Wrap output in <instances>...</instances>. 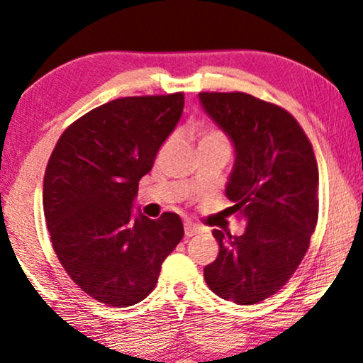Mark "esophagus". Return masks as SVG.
Masks as SVG:
<instances>
[{"label": "esophagus", "mask_w": 363, "mask_h": 363, "mask_svg": "<svg viewBox=\"0 0 363 363\" xmlns=\"http://www.w3.org/2000/svg\"><path fill=\"white\" fill-rule=\"evenodd\" d=\"M201 231H203V229H201L199 226H196V224H192V223H186L184 224V235L187 238H191V236H194V235H199Z\"/></svg>", "instance_id": "1"}]
</instances>
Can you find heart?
<instances>
[{"label": "heart", "instance_id": "obj_1", "mask_svg": "<svg viewBox=\"0 0 363 363\" xmlns=\"http://www.w3.org/2000/svg\"><path fill=\"white\" fill-rule=\"evenodd\" d=\"M204 140H219V142H226V139L219 134V132H206V134L201 137L199 142H204Z\"/></svg>", "mask_w": 363, "mask_h": 363}]
</instances>
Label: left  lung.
I'll list each match as a JSON object with an SVG mask.
<instances>
[{
  "label": "left lung",
  "mask_w": 363,
  "mask_h": 363,
  "mask_svg": "<svg viewBox=\"0 0 363 363\" xmlns=\"http://www.w3.org/2000/svg\"><path fill=\"white\" fill-rule=\"evenodd\" d=\"M204 112L235 145L226 196L241 236L214 229L219 255L204 268L216 295L238 305L272 296L296 272L318 219V167L291 113L242 91H201Z\"/></svg>",
  "instance_id": "obj_1"
}]
</instances>
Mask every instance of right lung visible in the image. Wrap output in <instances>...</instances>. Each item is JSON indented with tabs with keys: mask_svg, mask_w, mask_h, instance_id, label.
Listing matches in <instances>:
<instances>
[{
	"mask_svg": "<svg viewBox=\"0 0 363 363\" xmlns=\"http://www.w3.org/2000/svg\"><path fill=\"white\" fill-rule=\"evenodd\" d=\"M182 108L181 91L112 100L73 122L50 155L43 211L53 250L68 277L108 306L144 300L184 236L176 213H132Z\"/></svg>",
	"mask_w": 363,
	"mask_h": 363,
	"instance_id": "add662e5",
	"label": "right lung"
}]
</instances>
